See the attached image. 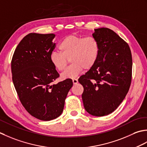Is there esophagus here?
<instances>
[{
  "label": "esophagus",
  "instance_id": "obj_1",
  "mask_svg": "<svg viewBox=\"0 0 147 147\" xmlns=\"http://www.w3.org/2000/svg\"><path fill=\"white\" fill-rule=\"evenodd\" d=\"M72 82H73L74 84H76L78 83V80L76 79H72Z\"/></svg>",
  "mask_w": 147,
  "mask_h": 147
}]
</instances>
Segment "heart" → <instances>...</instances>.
<instances>
[{
	"label": "heart",
	"instance_id": "heart-1",
	"mask_svg": "<svg viewBox=\"0 0 147 147\" xmlns=\"http://www.w3.org/2000/svg\"><path fill=\"white\" fill-rule=\"evenodd\" d=\"M60 53L53 52L49 59L55 69L63 71L70 58L71 65L61 74L63 79H74L84 70H89L96 62L99 46L92 37L82 38L76 35L64 37L58 44Z\"/></svg>",
	"mask_w": 147,
	"mask_h": 147
}]
</instances>
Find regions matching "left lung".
<instances>
[{
	"mask_svg": "<svg viewBox=\"0 0 147 147\" xmlns=\"http://www.w3.org/2000/svg\"><path fill=\"white\" fill-rule=\"evenodd\" d=\"M92 35L98 44V57L79 82L84 87L85 110L101 117L115 110L126 96L132 76V56L128 44L112 30L94 29Z\"/></svg>",
	"mask_w": 147,
	"mask_h": 147,
	"instance_id": "8db88e82",
	"label": "left lung"
}]
</instances>
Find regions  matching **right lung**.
<instances>
[{"label": "right lung", "instance_id": "right-lung-1", "mask_svg": "<svg viewBox=\"0 0 147 147\" xmlns=\"http://www.w3.org/2000/svg\"><path fill=\"white\" fill-rule=\"evenodd\" d=\"M55 37L53 34H28L18 45L11 61L13 82L21 103L31 115L44 121L61 114L73 86L69 79L51 84L59 76L49 59Z\"/></svg>", "mask_w": 147, "mask_h": 147}]
</instances>
